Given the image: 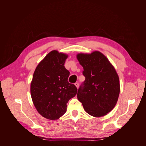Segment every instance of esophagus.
Wrapping results in <instances>:
<instances>
[{"instance_id": "obj_1", "label": "esophagus", "mask_w": 146, "mask_h": 146, "mask_svg": "<svg viewBox=\"0 0 146 146\" xmlns=\"http://www.w3.org/2000/svg\"><path fill=\"white\" fill-rule=\"evenodd\" d=\"M75 85H76V86L78 88V86H79V83L78 82H76V83H75Z\"/></svg>"}]
</instances>
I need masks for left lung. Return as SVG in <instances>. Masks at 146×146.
<instances>
[{
	"instance_id": "8db88e82",
	"label": "left lung",
	"mask_w": 146,
	"mask_h": 146,
	"mask_svg": "<svg viewBox=\"0 0 146 146\" xmlns=\"http://www.w3.org/2000/svg\"><path fill=\"white\" fill-rule=\"evenodd\" d=\"M77 58L83 66L85 77L79 88L77 99L85 111L94 117H102L115 107L119 92V78L108 59L99 51L80 53Z\"/></svg>"
}]
</instances>
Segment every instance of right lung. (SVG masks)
I'll list each match as a JSON object with an SVG mask.
<instances>
[{"label":"right lung","mask_w":146,"mask_h":146,"mask_svg":"<svg viewBox=\"0 0 146 146\" xmlns=\"http://www.w3.org/2000/svg\"><path fill=\"white\" fill-rule=\"evenodd\" d=\"M68 55L52 50L38 64L30 85L33 103L42 116L56 120L66 112L68 101L76 96L77 88L68 81L64 67Z\"/></svg>","instance_id":"right-lung-1"}]
</instances>
